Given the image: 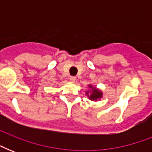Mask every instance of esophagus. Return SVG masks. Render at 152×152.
<instances>
[{"mask_svg":"<svg viewBox=\"0 0 152 152\" xmlns=\"http://www.w3.org/2000/svg\"><path fill=\"white\" fill-rule=\"evenodd\" d=\"M76 76H71V77H70V81L72 82V83H74V82L76 81Z\"/></svg>","mask_w":152,"mask_h":152,"instance_id":"obj_1","label":"esophagus"}]
</instances>
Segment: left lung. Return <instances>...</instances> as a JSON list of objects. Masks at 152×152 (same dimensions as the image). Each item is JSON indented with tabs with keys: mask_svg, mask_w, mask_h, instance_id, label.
<instances>
[{
	"mask_svg": "<svg viewBox=\"0 0 152 152\" xmlns=\"http://www.w3.org/2000/svg\"><path fill=\"white\" fill-rule=\"evenodd\" d=\"M88 89L85 92L86 95L88 96V98L91 101L97 102L99 101L102 98L103 93L100 89L97 88L95 86H93L92 84H88Z\"/></svg>",
	"mask_w": 152,
	"mask_h": 152,
	"instance_id": "8db88e82",
	"label": "left lung"
}]
</instances>
